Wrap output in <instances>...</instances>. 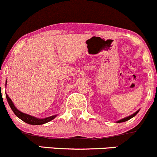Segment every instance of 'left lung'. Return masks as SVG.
Segmentation results:
<instances>
[{"label": "left lung", "instance_id": "left-lung-1", "mask_svg": "<svg viewBox=\"0 0 157 157\" xmlns=\"http://www.w3.org/2000/svg\"><path fill=\"white\" fill-rule=\"evenodd\" d=\"M138 112H139V111H136V112H135V113H134V114H132V115H131V116L128 117H125V118L122 119V120H120V121H118V122H125V121H127V120H130V119H131V118H132V117H134L135 116V115H136V113H137Z\"/></svg>", "mask_w": 157, "mask_h": 157}]
</instances>
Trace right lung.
I'll return each mask as SVG.
<instances>
[{
  "mask_svg": "<svg viewBox=\"0 0 157 157\" xmlns=\"http://www.w3.org/2000/svg\"><path fill=\"white\" fill-rule=\"evenodd\" d=\"M6 97L9 105H10V108L12 109V111L15 113V114L17 117L21 119V120H23V122H26V123L30 124V125H42V124L46 123V122L51 121V120L55 118L56 115H55V116H51L49 117L45 118V119H37L36 117H34L32 116H30V115L26 114V113L21 112V111H18V110L15 107L13 102H12V100H11V99L9 97L8 95L6 94Z\"/></svg>",
  "mask_w": 157,
  "mask_h": 157,
  "instance_id": "obj_1",
  "label": "right lung"
}]
</instances>
